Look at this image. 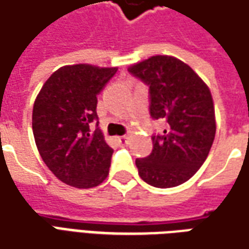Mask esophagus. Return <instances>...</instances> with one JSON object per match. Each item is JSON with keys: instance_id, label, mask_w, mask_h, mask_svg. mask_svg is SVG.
I'll list each match as a JSON object with an SVG mask.
<instances>
[{"instance_id": "obj_1", "label": "esophagus", "mask_w": 249, "mask_h": 249, "mask_svg": "<svg viewBox=\"0 0 249 249\" xmlns=\"http://www.w3.org/2000/svg\"><path fill=\"white\" fill-rule=\"evenodd\" d=\"M117 140H119L120 144H125V142H128V136H121V137H119Z\"/></svg>"}]
</instances>
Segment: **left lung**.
<instances>
[{
	"instance_id": "8db88e82",
	"label": "left lung",
	"mask_w": 249,
	"mask_h": 249,
	"mask_svg": "<svg viewBox=\"0 0 249 249\" xmlns=\"http://www.w3.org/2000/svg\"><path fill=\"white\" fill-rule=\"evenodd\" d=\"M149 88V114L166 120L163 135H154L152 152L136 159L140 178L168 189L185 183L206 160L215 135L209 88L190 66L156 55L128 69Z\"/></svg>"
}]
</instances>
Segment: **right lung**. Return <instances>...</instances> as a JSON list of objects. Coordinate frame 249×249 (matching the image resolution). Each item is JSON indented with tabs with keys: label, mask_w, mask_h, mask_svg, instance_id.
Here are the masks:
<instances>
[{
	"label": "right lung",
	"mask_w": 249,
	"mask_h": 249,
	"mask_svg": "<svg viewBox=\"0 0 249 249\" xmlns=\"http://www.w3.org/2000/svg\"><path fill=\"white\" fill-rule=\"evenodd\" d=\"M116 72L117 67L64 66L47 79L36 97L32 113L36 147L47 167L66 185L90 189L109 174L113 148L97 128L95 109L97 95Z\"/></svg>",
	"instance_id": "1"
}]
</instances>
